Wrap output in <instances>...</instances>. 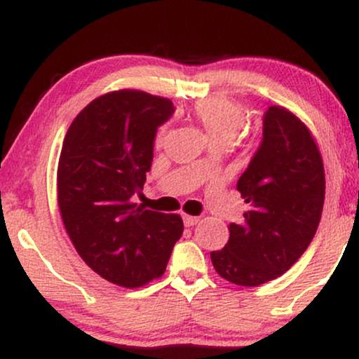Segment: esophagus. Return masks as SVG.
<instances>
[{
	"label": "esophagus",
	"instance_id": "obj_1",
	"mask_svg": "<svg viewBox=\"0 0 359 359\" xmlns=\"http://www.w3.org/2000/svg\"><path fill=\"white\" fill-rule=\"evenodd\" d=\"M197 222H199V217L189 216V214H184V224L187 226V228H191V226H196Z\"/></svg>",
	"mask_w": 359,
	"mask_h": 359
}]
</instances>
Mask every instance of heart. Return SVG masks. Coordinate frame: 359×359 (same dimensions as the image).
<instances>
[{
  "mask_svg": "<svg viewBox=\"0 0 359 359\" xmlns=\"http://www.w3.org/2000/svg\"><path fill=\"white\" fill-rule=\"evenodd\" d=\"M192 114L203 125L212 143H229L246 121L245 108L238 101L224 96L204 97V100L194 102ZM165 133L167 126H160L155 137L156 145H162Z\"/></svg>",
  "mask_w": 359,
  "mask_h": 359,
  "instance_id": "1",
  "label": "heart"
}]
</instances>
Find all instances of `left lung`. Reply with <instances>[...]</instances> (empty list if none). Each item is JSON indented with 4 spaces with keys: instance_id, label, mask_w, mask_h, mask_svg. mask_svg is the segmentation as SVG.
<instances>
[{
    "instance_id": "obj_1",
    "label": "left lung",
    "mask_w": 359,
    "mask_h": 359,
    "mask_svg": "<svg viewBox=\"0 0 359 359\" xmlns=\"http://www.w3.org/2000/svg\"><path fill=\"white\" fill-rule=\"evenodd\" d=\"M248 209L228 226L229 240L211 262L228 282L257 287L302 257L324 205V163L311 130L283 106H270L263 140L236 184Z\"/></svg>"
}]
</instances>
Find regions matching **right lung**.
<instances>
[{"instance_id": "obj_1", "label": "right lung", "mask_w": 359, "mask_h": 359, "mask_svg": "<svg viewBox=\"0 0 359 359\" xmlns=\"http://www.w3.org/2000/svg\"><path fill=\"white\" fill-rule=\"evenodd\" d=\"M172 113L167 97L113 90L90 101L64 138L57 203L65 231L89 269L119 287L162 277L182 236L179 214L133 203L150 172L156 128Z\"/></svg>"}]
</instances>
